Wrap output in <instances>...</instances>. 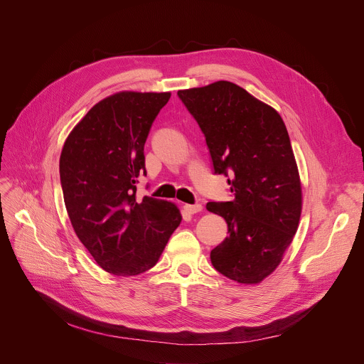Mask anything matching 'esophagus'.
Masks as SVG:
<instances>
[{
    "instance_id": "1",
    "label": "esophagus",
    "mask_w": 364,
    "mask_h": 364,
    "mask_svg": "<svg viewBox=\"0 0 364 364\" xmlns=\"http://www.w3.org/2000/svg\"><path fill=\"white\" fill-rule=\"evenodd\" d=\"M183 209H184L187 213L193 215V213H198V212H200V210H202V205H200V203H195V205H184V206H183Z\"/></svg>"
}]
</instances>
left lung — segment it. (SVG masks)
<instances>
[{
	"label": "left lung",
	"instance_id": "left-lung-1",
	"mask_svg": "<svg viewBox=\"0 0 364 364\" xmlns=\"http://www.w3.org/2000/svg\"><path fill=\"white\" fill-rule=\"evenodd\" d=\"M196 119L213 173L224 174L231 202H208L228 235L210 252L213 268L240 284H256L279 264L301 213V186L281 115L231 82L178 90Z\"/></svg>",
	"mask_w": 364,
	"mask_h": 364
}]
</instances>
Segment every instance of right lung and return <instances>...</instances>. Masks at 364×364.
<instances>
[{"instance_id": "1", "label": "right lung", "mask_w": 364, "mask_h": 364, "mask_svg": "<svg viewBox=\"0 0 364 364\" xmlns=\"http://www.w3.org/2000/svg\"><path fill=\"white\" fill-rule=\"evenodd\" d=\"M171 93L119 92L73 129L60 158L73 228L101 268L117 277L146 272L181 223L174 203L136 198L146 176L144 143Z\"/></svg>"}]
</instances>
